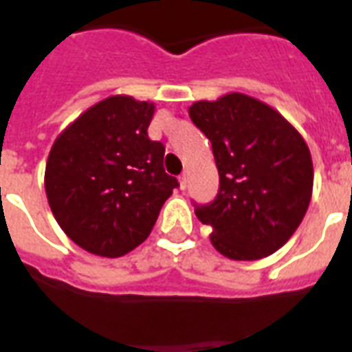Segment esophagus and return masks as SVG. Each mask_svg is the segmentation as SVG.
I'll use <instances>...</instances> for the list:
<instances>
[{"mask_svg": "<svg viewBox=\"0 0 352 352\" xmlns=\"http://www.w3.org/2000/svg\"><path fill=\"white\" fill-rule=\"evenodd\" d=\"M187 184H189V173H184L179 176V187H182V189H187Z\"/></svg>", "mask_w": 352, "mask_h": 352, "instance_id": "esophagus-1", "label": "esophagus"}]
</instances>
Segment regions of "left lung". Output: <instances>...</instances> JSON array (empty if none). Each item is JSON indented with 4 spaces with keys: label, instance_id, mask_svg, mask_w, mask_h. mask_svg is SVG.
Wrapping results in <instances>:
<instances>
[{
    "label": "left lung",
    "instance_id": "1",
    "mask_svg": "<svg viewBox=\"0 0 352 352\" xmlns=\"http://www.w3.org/2000/svg\"><path fill=\"white\" fill-rule=\"evenodd\" d=\"M211 141L219 192L198 206L211 245L230 260L252 261L276 252L295 234L310 206V148L278 111L241 92L189 107Z\"/></svg>",
    "mask_w": 352,
    "mask_h": 352
}]
</instances>
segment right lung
Returning a JSON list of instances; mask_svg holds the SVG:
<instances>
[{
  "label": "right lung",
  "instance_id": "1",
  "mask_svg": "<svg viewBox=\"0 0 352 352\" xmlns=\"http://www.w3.org/2000/svg\"><path fill=\"white\" fill-rule=\"evenodd\" d=\"M155 105L116 94L68 124L50 150L47 204L66 236L87 252L120 258L154 228L178 187L163 168L165 146L148 139Z\"/></svg>",
  "mask_w": 352,
  "mask_h": 352
}]
</instances>
